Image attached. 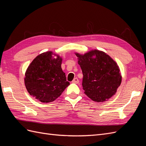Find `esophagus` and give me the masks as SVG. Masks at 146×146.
<instances>
[{
    "label": "esophagus",
    "instance_id": "esophagus-1",
    "mask_svg": "<svg viewBox=\"0 0 146 146\" xmlns=\"http://www.w3.org/2000/svg\"><path fill=\"white\" fill-rule=\"evenodd\" d=\"M72 82L74 83H79V80L78 79V78L76 77V78H74V80H72Z\"/></svg>",
    "mask_w": 146,
    "mask_h": 146
}]
</instances>
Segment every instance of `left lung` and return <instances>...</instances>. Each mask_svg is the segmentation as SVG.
I'll list each match as a JSON object with an SVG mask.
<instances>
[{"instance_id":"left-lung-1","label":"left lung","mask_w":146,"mask_h":146,"mask_svg":"<svg viewBox=\"0 0 146 146\" xmlns=\"http://www.w3.org/2000/svg\"><path fill=\"white\" fill-rule=\"evenodd\" d=\"M76 55L83 75V89L88 98L104 102L116 94L122 76L115 61L104 52L96 49L84 55Z\"/></svg>"}]
</instances>
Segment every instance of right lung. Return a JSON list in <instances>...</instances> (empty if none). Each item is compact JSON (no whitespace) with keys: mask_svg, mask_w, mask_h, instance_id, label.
<instances>
[{"mask_svg":"<svg viewBox=\"0 0 146 146\" xmlns=\"http://www.w3.org/2000/svg\"><path fill=\"white\" fill-rule=\"evenodd\" d=\"M61 63L62 58L52 51L38 55L25 74L24 83L29 93L42 103L52 102L60 96L70 85Z\"/></svg>","mask_w":146,"mask_h":146,"instance_id":"obj_1","label":"right lung"}]
</instances>
